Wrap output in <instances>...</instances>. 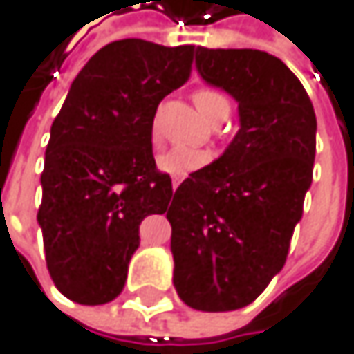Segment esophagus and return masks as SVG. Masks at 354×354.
<instances>
[{
	"label": "esophagus",
	"mask_w": 354,
	"mask_h": 354,
	"mask_svg": "<svg viewBox=\"0 0 354 354\" xmlns=\"http://www.w3.org/2000/svg\"><path fill=\"white\" fill-rule=\"evenodd\" d=\"M180 182H182V178H172V188H174V190L180 186Z\"/></svg>",
	"instance_id": "obj_1"
}]
</instances>
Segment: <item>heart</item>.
Here are the masks:
<instances>
[{
  "label": "heart",
  "instance_id": "b5f03b06",
  "mask_svg": "<svg viewBox=\"0 0 354 354\" xmlns=\"http://www.w3.org/2000/svg\"><path fill=\"white\" fill-rule=\"evenodd\" d=\"M192 102L201 116L209 120L211 124L217 122L225 112H230V104L225 96L213 88H201L192 94ZM151 139H158V124L151 120ZM211 162V153L203 149H172L162 156H158V168L174 178H184L201 168H205Z\"/></svg>",
  "mask_w": 354,
  "mask_h": 354
}]
</instances>
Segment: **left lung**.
<instances>
[{
  "label": "left lung",
  "instance_id": "left-lung-1",
  "mask_svg": "<svg viewBox=\"0 0 354 354\" xmlns=\"http://www.w3.org/2000/svg\"><path fill=\"white\" fill-rule=\"evenodd\" d=\"M198 75L238 102L223 156L176 188L174 287L201 312L252 304L283 268L316 158V112L295 73L254 48H196Z\"/></svg>",
  "mask_w": 354,
  "mask_h": 354
}]
</instances>
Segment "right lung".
I'll list each match as a JSON object with an SVG mask.
<instances>
[{
	"label": "right lung",
	"mask_w": 354,
	"mask_h": 354,
	"mask_svg": "<svg viewBox=\"0 0 354 354\" xmlns=\"http://www.w3.org/2000/svg\"><path fill=\"white\" fill-rule=\"evenodd\" d=\"M194 53V44L114 40L84 65L53 120L36 219L50 279L75 304L102 306L122 291L141 221L170 205L151 120L190 77Z\"/></svg>",
	"instance_id": "obj_1"
}]
</instances>
